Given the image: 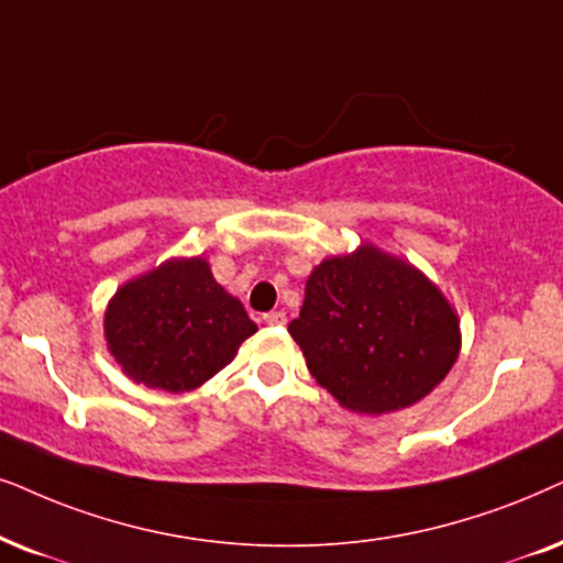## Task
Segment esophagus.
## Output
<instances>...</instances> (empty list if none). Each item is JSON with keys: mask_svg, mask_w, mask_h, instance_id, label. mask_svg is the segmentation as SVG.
<instances>
[{"mask_svg": "<svg viewBox=\"0 0 563 563\" xmlns=\"http://www.w3.org/2000/svg\"><path fill=\"white\" fill-rule=\"evenodd\" d=\"M264 323H266V325H284V323H287V312H284V310L266 312V316H264Z\"/></svg>", "mask_w": 563, "mask_h": 563, "instance_id": "obj_1", "label": "esophagus"}]
</instances>
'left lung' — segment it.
Returning <instances> with one entry per match:
<instances>
[{
	"label": "left lung",
	"mask_w": 563,
	"mask_h": 563,
	"mask_svg": "<svg viewBox=\"0 0 563 563\" xmlns=\"http://www.w3.org/2000/svg\"><path fill=\"white\" fill-rule=\"evenodd\" d=\"M310 375L356 413L429 396L460 352V320L419 268L364 243L312 268L289 323Z\"/></svg>",
	"instance_id": "left-lung-1"
}]
</instances>
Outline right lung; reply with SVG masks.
<instances>
[{
	"label": "right lung",
	"instance_id": "1",
	"mask_svg": "<svg viewBox=\"0 0 563 563\" xmlns=\"http://www.w3.org/2000/svg\"><path fill=\"white\" fill-rule=\"evenodd\" d=\"M258 325L219 287L207 261L170 258L115 291L106 310L108 352L152 390L188 393L235 360Z\"/></svg>",
	"mask_w": 563,
	"mask_h": 563
}]
</instances>
